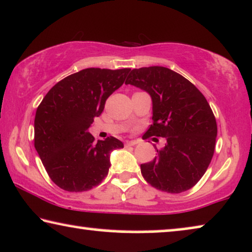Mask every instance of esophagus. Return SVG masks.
Here are the masks:
<instances>
[{"label":"esophagus","instance_id":"esophagus-1","mask_svg":"<svg viewBox=\"0 0 252 252\" xmlns=\"http://www.w3.org/2000/svg\"><path fill=\"white\" fill-rule=\"evenodd\" d=\"M139 143V141L137 140H132V141H127L126 144L127 146H135V144Z\"/></svg>","mask_w":252,"mask_h":252}]
</instances>
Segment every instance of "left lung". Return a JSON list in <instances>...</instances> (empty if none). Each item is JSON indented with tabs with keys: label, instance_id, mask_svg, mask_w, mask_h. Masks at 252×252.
Instances as JSON below:
<instances>
[{
	"label": "left lung",
	"instance_id": "1",
	"mask_svg": "<svg viewBox=\"0 0 252 252\" xmlns=\"http://www.w3.org/2000/svg\"><path fill=\"white\" fill-rule=\"evenodd\" d=\"M126 85L142 89L153 101V125L143 139L160 136L165 147L141 164L148 184L179 194L197 184L211 163L217 123L204 95L181 74L163 66L134 68Z\"/></svg>",
	"mask_w": 252,
	"mask_h": 252
}]
</instances>
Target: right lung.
<instances>
[{
    "label": "right lung",
    "mask_w": 252,
    "mask_h": 252,
    "mask_svg": "<svg viewBox=\"0 0 252 252\" xmlns=\"http://www.w3.org/2000/svg\"><path fill=\"white\" fill-rule=\"evenodd\" d=\"M130 68H85L57 82L37 106L34 147L51 180L66 191H86L108 175L116 137L95 142L88 128Z\"/></svg>",
    "instance_id": "right-lung-1"
}]
</instances>
